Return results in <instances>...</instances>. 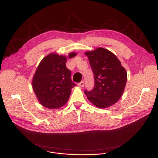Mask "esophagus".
<instances>
[{
	"label": "esophagus",
	"instance_id": "1",
	"mask_svg": "<svg viewBox=\"0 0 158 158\" xmlns=\"http://www.w3.org/2000/svg\"><path fill=\"white\" fill-rule=\"evenodd\" d=\"M78 86L79 87H84V86H85V82L84 81H81L80 82H79V83H78Z\"/></svg>",
	"mask_w": 158,
	"mask_h": 158
}]
</instances>
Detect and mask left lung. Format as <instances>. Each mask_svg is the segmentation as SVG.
<instances>
[{"label":"left lung","mask_w":158,"mask_h":158,"mask_svg":"<svg viewBox=\"0 0 158 158\" xmlns=\"http://www.w3.org/2000/svg\"><path fill=\"white\" fill-rule=\"evenodd\" d=\"M94 77V87L85 90L88 100L97 107L106 108L121 97L127 81V73L120 61L108 50L98 48L86 52Z\"/></svg>","instance_id":"obj_1"}]
</instances>
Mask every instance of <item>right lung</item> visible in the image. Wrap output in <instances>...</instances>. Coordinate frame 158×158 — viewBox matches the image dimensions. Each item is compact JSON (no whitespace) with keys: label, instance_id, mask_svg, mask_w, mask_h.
Instances as JSON below:
<instances>
[{"label":"right lung","instance_id":"right-lung-1","mask_svg":"<svg viewBox=\"0 0 158 158\" xmlns=\"http://www.w3.org/2000/svg\"><path fill=\"white\" fill-rule=\"evenodd\" d=\"M76 56L69 54V57ZM66 57L50 54L38 65L32 79V88L43 106L57 109L67 102L71 89L76 85L71 79V71L66 66Z\"/></svg>","mask_w":158,"mask_h":158}]
</instances>
